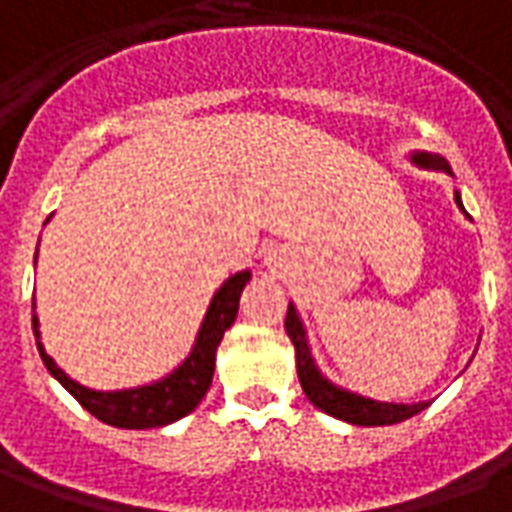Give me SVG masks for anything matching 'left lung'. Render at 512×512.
I'll return each mask as SVG.
<instances>
[{
  "label": "left lung",
  "mask_w": 512,
  "mask_h": 512,
  "mask_svg": "<svg viewBox=\"0 0 512 512\" xmlns=\"http://www.w3.org/2000/svg\"><path fill=\"white\" fill-rule=\"evenodd\" d=\"M417 163L420 166H431V169H447V163L442 158H431V155H417ZM455 204L461 207V199L455 196ZM464 210V207H461ZM283 327H286V335L292 338L294 352H297V376H300L302 393L308 395V401L313 406H319L322 412L333 414L338 420H346V423L354 425H393L401 423V420H409L414 414H420L425 409L423 404H382V401H371V398H363V395L346 393L341 387H335L324 379L316 365L311 360V352H308V343H305V333H302V324L297 319V313L289 305L286 311V319H283Z\"/></svg>",
  "instance_id": "obj_1"
}]
</instances>
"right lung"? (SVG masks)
Instances as JSON below:
<instances>
[{
  "label": "right lung",
  "mask_w": 512,
  "mask_h": 512,
  "mask_svg": "<svg viewBox=\"0 0 512 512\" xmlns=\"http://www.w3.org/2000/svg\"><path fill=\"white\" fill-rule=\"evenodd\" d=\"M248 281H251V272H237L234 278H229L220 286V292L212 297L207 319L201 324L199 341L193 346L188 360L179 365L174 374L166 376L163 382L149 384V387L119 390V393H95V390L81 387L48 357L43 343H40V333H37V316H32L37 349H40V357L46 363L48 374L57 376L67 393L73 395L89 414H95L100 423L117 425V428H138V431L141 428L169 425L179 420V417L193 412L201 404V398L207 395V390H210L218 343L223 333L234 324V319H237L240 294ZM32 308H35V302H32Z\"/></svg>",
  "instance_id": "add662e5"
}]
</instances>
